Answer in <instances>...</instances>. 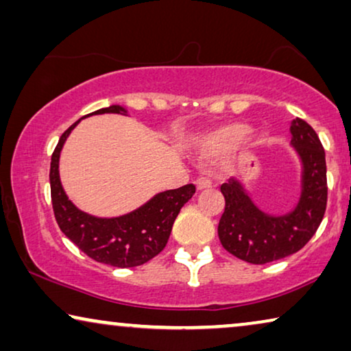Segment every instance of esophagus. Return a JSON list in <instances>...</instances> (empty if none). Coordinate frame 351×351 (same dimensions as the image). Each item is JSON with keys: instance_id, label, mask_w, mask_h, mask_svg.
Listing matches in <instances>:
<instances>
[{"instance_id": "1", "label": "esophagus", "mask_w": 351, "mask_h": 351, "mask_svg": "<svg viewBox=\"0 0 351 351\" xmlns=\"http://www.w3.org/2000/svg\"><path fill=\"white\" fill-rule=\"evenodd\" d=\"M196 190L201 191V190H208L213 186V182H210L209 179H206V177H199V179H196Z\"/></svg>"}]
</instances>
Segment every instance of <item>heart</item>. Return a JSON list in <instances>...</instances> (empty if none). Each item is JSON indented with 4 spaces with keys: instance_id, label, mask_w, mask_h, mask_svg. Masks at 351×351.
Listing matches in <instances>:
<instances>
[{
    "instance_id": "b5f03b06",
    "label": "heart",
    "mask_w": 351,
    "mask_h": 351,
    "mask_svg": "<svg viewBox=\"0 0 351 351\" xmlns=\"http://www.w3.org/2000/svg\"><path fill=\"white\" fill-rule=\"evenodd\" d=\"M251 126L243 123H234L230 124V126L220 129L215 134H213L206 142V147L208 148H220V147H234L238 143H241L243 141L251 136Z\"/></svg>"
}]
</instances>
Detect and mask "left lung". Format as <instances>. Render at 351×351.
Wrapping results in <instances>:
<instances>
[{"mask_svg": "<svg viewBox=\"0 0 351 351\" xmlns=\"http://www.w3.org/2000/svg\"><path fill=\"white\" fill-rule=\"evenodd\" d=\"M291 147L300 161V195L285 214H268L254 203L241 180L220 186L225 210L219 222L222 246L244 262L268 263L300 251L318 230L328 203L326 155L318 134L304 119L291 123Z\"/></svg>", "mask_w": 351, "mask_h": 351, "instance_id": "left-lung-1", "label": "left lung"}]
</instances>
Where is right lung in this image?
I'll list each match as a JSON object with an SVG mask.
<instances>
[{
	"instance_id": "right-lung-1",
	"label": "right lung",
	"mask_w": 351,
	"mask_h": 351,
	"mask_svg": "<svg viewBox=\"0 0 351 351\" xmlns=\"http://www.w3.org/2000/svg\"><path fill=\"white\" fill-rule=\"evenodd\" d=\"M104 113L128 114V110L121 105H110L83 118ZM80 121L62 134L51 158V198L57 223L62 233L94 261L118 268L142 265L165 249L174 220L182 206L193 196L195 185L160 191L137 209L117 217H97L84 213L69 199L59 174L60 152Z\"/></svg>"
}]
</instances>
